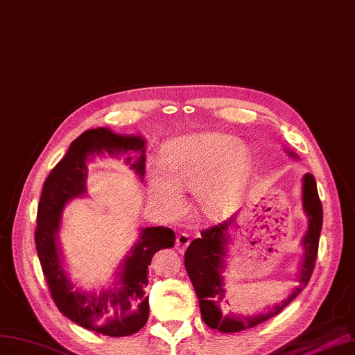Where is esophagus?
I'll return each instance as SVG.
<instances>
[{
    "label": "esophagus",
    "mask_w": 355,
    "mask_h": 355,
    "mask_svg": "<svg viewBox=\"0 0 355 355\" xmlns=\"http://www.w3.org/2000/svg\"><path fill=\"white\" fill-rule=\"evenodd\" d=\"M190 244V236L187 234H180L175 239V247L178 250V252H184L187 245Z\"/></svg>",
    "instance_id": "1"
}]
</instances>
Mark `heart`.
I'll list each match as a JSON object with an SVG mask.
<instances>
[{"label":"heart","instance_id":"1","mask_svg":"<svg viewBox=\"0 0 355 355\" xmlns=\"http://www.w3.org/2000/svg\"><path fill=\"white\" fill-rule=\"evenodd\" d=\"M164 166L155 164L147 180L150 204L169 218L183 216V191H193L198 214L208 221L227 217L238 205L251 174L250 148L223 132L178 138L164 151Z\"/></svg>","mask_w":355,"mask_h":355}]
</instances>
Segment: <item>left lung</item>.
<instances>
[{"instance_id": "1", "label": "left lung", "mask_w": 355, "mask_h": 355, "mask_svg": "<svg viewBox=\"0 0 355 355\" xmlns=\"http://www.w3.org/2000/svg\"><path fill=\"white\" fill-rule=\"evenodd\" d=\"M286 153L291 157H297V155L290 150H286ZM302 209L303 214L308 217V226L305 235L300 239L302 254L297 263L299 284L287 299L268 308L265 312L241 315L238 312L223 309L225 303H227L226 277L223 273L227 270L229 247L232 245L230 232L235 227L236 216L230 217L216 227L204 230L198 239L190 242L186 250L184 266L199 299L202 320L208 327L223 333H236L259 326L266 320L278 315L290 302H293V299L299 296L303 287H306L313 266H315L322 226V207L318 198L315 178L311 174H305L302 178Z\"/></svg>"}]
</instances>
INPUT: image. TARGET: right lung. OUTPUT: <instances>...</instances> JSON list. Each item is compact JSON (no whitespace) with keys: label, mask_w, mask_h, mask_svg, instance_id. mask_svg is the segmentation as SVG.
Returning <instances> with one entry per match:
<instances>
[{"label":"right lung","mask_w":355,"mask_h":355,"mask_svg":"<svg viewBox=\"0 0 355 355\" xmlns=\"http://www.w3.org/2000/svg\"><path fill=\"white\" fill-rule=\"evenodd\" d=\"M146 147L143 135L116 134L95 128L71 143L65 156L44 181L37 211L35 245L44 278L59 311L78 326L101 335L130 336L148 320V265L159 250L175 244L168 227H141L135 244L120 260L107 287L82 288L71 278L59 244L62 212L71 200L87 195V165L96 157H125V164L144 180Z\"/></svg>","instance_id":"right-lung-1"}]
</instances>
